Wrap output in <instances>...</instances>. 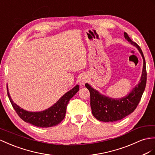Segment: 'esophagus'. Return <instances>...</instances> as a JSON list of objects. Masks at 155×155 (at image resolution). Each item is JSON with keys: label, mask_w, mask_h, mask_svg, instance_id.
<instances>
[{"label": "esophagus", "mask_w": 155, "mask_h": 155, "mask_svg": "<svg viewBox=\"0 0 155 155\" xmlns=\"http://www.w3.org/2000/svg\"><path fill=\"white\" fill-rule=\"evenodd\" d=\"M88 81V77L86 74H82V76L79 78V83L81 86L84 85L85 83Z\"/></svg>", "instance_id": "esophagus-1"}]
</instances>
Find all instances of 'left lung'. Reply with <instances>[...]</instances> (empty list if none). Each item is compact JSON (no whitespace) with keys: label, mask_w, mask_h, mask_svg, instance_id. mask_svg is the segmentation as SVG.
I'll list each match as a JSON object with an SVG mask.
<instances>
[{"label":"left lung","mask_w":155,"mask_h":155,"mask_svg":"<svg viewBox=\"0 0 155 155\" xmlns=\"http://www.w3.org/2000/svg\"><path fill=\"white\" fill-rule=\"evenodd\" d=\"M124 35L127 41L136 46L141 54L143 59L142 74L140 82L135 88L125 97L120 99H113L102 95L86 83L85 86L90 94V106L93 115L98 120L102 122L118 121L133 113L141 100L145 88L147 71L143 54L141 48L130 39L128 34L124 32Z\"/></svg>","instance_id":"8db88e82"}]
</instances>
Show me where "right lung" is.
<instances>
[{
    "label": "right lung",
    "instance_id": "1",
    "mask_svg": "<svg viewBox=\"0 0 155 155\" xmlns=\"http://www.w3.org/2000/svg\"><path fill=\"white\" fill-rule=\"evenodd\" d=\"M79 90V86L77 85L73 89L65 94L59 100L50 108L42 111L30 112L23 109L12 101L10 96L7 86V94L13 108L18 116L25 122L30 123L37 127L48 128L59 124L65 117L67 105L69 100Z\"/></svg>",
    "mask_w": 155,
    "mask_h": 155
}]
</instances>
